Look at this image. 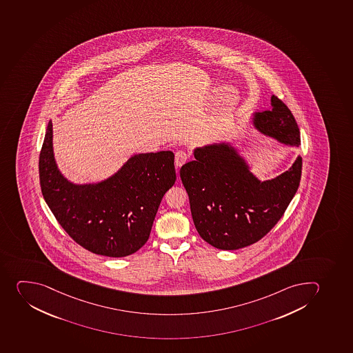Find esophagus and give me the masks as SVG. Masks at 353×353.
<instances>
[{
	"instance_id": "obj_1",
	"label": "esophagus",
	"mask_w": 353,
	"mask_h": 353,
	"mask_svg": "<svg viewBox=\"0 0 353 353\" xmlns=\"http://www.w3.org/2000/svg\"><path fill=\"white\" fill-rule=\"evenodd\" d=\"M188 160V154L184 151H177L175 154V165L177 168L184 165L185 162Z\"/></svg>"
}]
</instances>
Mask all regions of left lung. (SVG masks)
Masks as SVG:
<instances>
[{"label":"left lung","mask_w":353,"mask_h":353,"mask_svg":"<svg viewBox=\"0 0 353 353\" xmlns=\"http://www.w3.org/2000/svg\"><path fill=\"white\" fill-rule=\"evenodd\" d=\"M272 109L253 112L256 130L288 146L300 145L291 111L272 95ZM195 160L181 168L192 218L200 236L220 250H237L265 236L284 214L298 191L302 158L277 177L260 181L230 142L195 148Z\"/></svg>","instance_id":"obj_1"}]
</instances>
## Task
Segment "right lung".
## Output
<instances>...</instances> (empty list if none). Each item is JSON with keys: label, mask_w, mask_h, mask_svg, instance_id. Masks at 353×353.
<instances>
[{"label": "right lung", "mask_w": 353, "mask_h": 353, "mask_svg": "<svg viewBox=\"0 0 353 353\" xmlns=\"http://www.w3.org/2000/svg\"><path fill=\"white\" fill-rule=\"evenodd\" d=\"M174 158L172 151L137 153L103 181L74 184L55 161L50 120L39 154L43 197L79 245L100 256H130L149 239L162 197L175 184Z\"/></svg>", "instance_id": "add662e5"}]
</instances>
